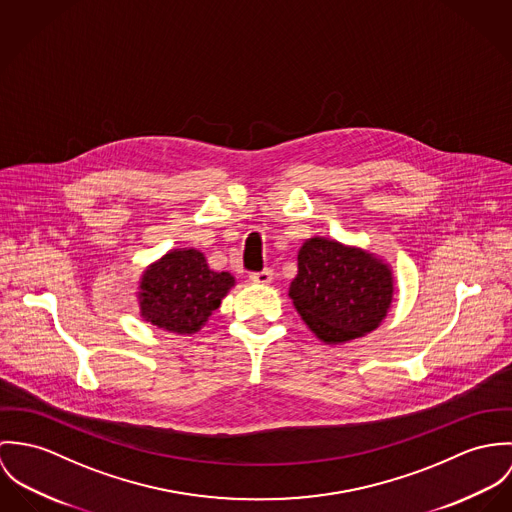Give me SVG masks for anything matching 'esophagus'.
Here are the masks:
<instances>
[{"label":"esophagus","mask_w":512,"mask_h":512,"mask_svg":"<svg viewBox=\"0 0 512 512\" xmlns=\"http://www.w3.org/2000/svg\"><path fill=\"white\" fill-rule=\"evenodd\" d=\"M273 277H275V273L271 271V269H263V271H259V273H251V283L255 284H269L273 283Z\"/></svg>","instance_id":"1"}]
</instances>
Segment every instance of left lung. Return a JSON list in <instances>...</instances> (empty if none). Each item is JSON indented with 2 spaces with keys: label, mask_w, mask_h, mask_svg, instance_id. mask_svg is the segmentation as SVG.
Returning <instances> with one entry per match:
<instances>
[{
  "label": "left lung",
  "mask_w": 512,
  "mask_h": 512,
  "mask_svg": "<svg viewBox=\"0 0 512 512\" xmlns=\"http://www.w3.org/2000/svg\"><path fill=\"white\" fill-rule=\"evenodd\" d=\"M393 271L377 255L328 237H310L298 251L288 296L306 326L328 345L377 330L393 302Z\"/></svg>",
  "instance_id": "8db88e82"
}]
</instances>
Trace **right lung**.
I'll use <instances>...</instances> for the list:
<instances>
[{
	"label": "right lung",
	"instance_id": "1",
	"mask_svg": "<svg viewBox=\"0 0 512 512\" xmlns=\"http://www.w3.org/2000/svg\"><path fill=\"white\" fill-rule=\"evenodd\" d=\"M233 284L229 273L212 271L198 249H172L141 275V318L165 332L196 334Z\"/></svg>",
	"mask_w": 512,
	"mask_h": 512
}]
</instances>
